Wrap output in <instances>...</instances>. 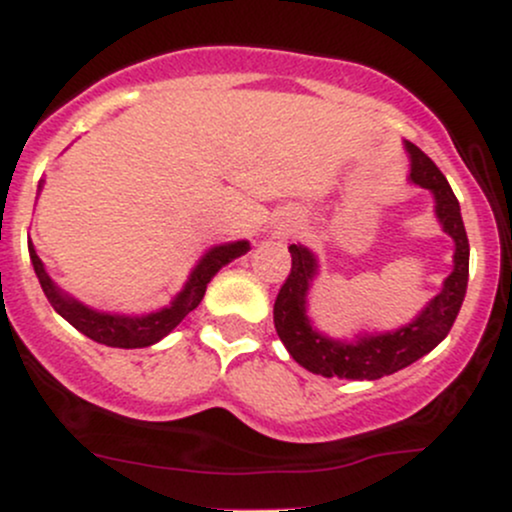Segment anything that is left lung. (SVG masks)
<instances>
[{
	"label": "left lung",
	"instance_id": "left-lung-1",
	"mask_svg": "<svg viewBox=\"0 0 512 512\" xmlns=\"http://www.w3.org/2000/svg\"><path fill=\"white\" fill-rule=\"evenodd\" d=\"M404 149L411 161L409 180L431 192L436 219L455 243L452 272L443 281L438 296L431 298L409 325L392 332H361L354 339H332L315 330L308 317V293L320 274V262L305 245H291V274L276 296L274 327L293 361L310 373L346 380H378L392 375L436 349L448 337L452 322L460 313L469 279V240L460 202L445 175L419 146L404 142Z\"/></svg>",
	"mask_w": 512,
	"mask_h": 512
}]
</instances>
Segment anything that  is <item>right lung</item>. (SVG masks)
Returning <instances> with one entry per match:
<instances>
[{"label": "right lung", "instance_id": "1", "mask_svg": "<svg viewBox=\"0 0 512 512\" xmlns=\"http://www.w3.org/2000/svg\"><path fill=\"white\" fill-rule=\"evenodd\" d=\"M38 190H43V182L38 185ZM250 250L248 240H236V243H223L214 245L202 255V260L195 264L190 276H187L185 286L178 296L173 298L168 305H163L161 310L146 315H125V313H108V310H93L76 301L74 296H69L67 291H62L55 281L50 279V274L45 272V264L35 252L33 243L28 240V252H31V262L38 276L43 293L48 296V301L55 313H60L69 325L76 327L81 334H86L93 342L115 346V349H144L161 342L166 334H170L175 327L185 320L187 313L197 308L202 303L207 284L214 279V274L221 267H226L228 262H233L236 257L245 255Z\"/></svg>", "mask_w": 512, "mask_h": 512}]
</instances>
